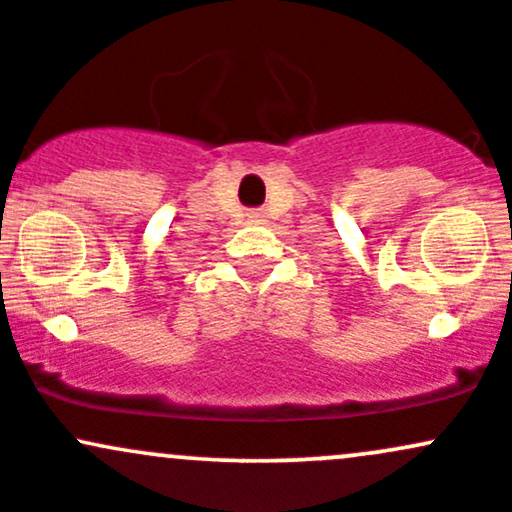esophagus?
Segmentation results:
<instances>
[{
  "mask_svg": "<svg viewBox=\"0 0 512 512\" xmlns=\"http://www.w3.org/2000/svg\"><path fill=\"white\" fill-rule=\"evenodd\" d=\"M246 217H249V222H266V212L263 210H249Z\"/></svg>",
  "mask_w": 512,
  "mask_h": 512,
  "instance_id": "1",
  "label": "esophagus"
}]
</instances>
